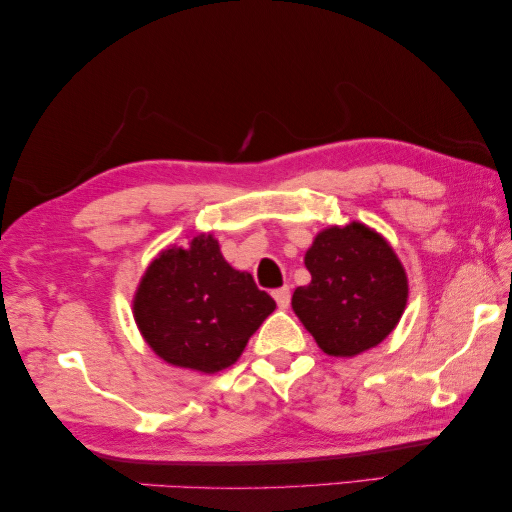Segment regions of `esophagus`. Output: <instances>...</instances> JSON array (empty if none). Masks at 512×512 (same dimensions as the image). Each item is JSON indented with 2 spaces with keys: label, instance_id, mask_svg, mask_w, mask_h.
<instances>
[{
  "label": "esophagus",
  "instance_id": "1",
  "mask_svg": "<svg viewBox=\"0 0 512 512\" xmlns=\"http://www.w3.org/2000/svg\"><path fill=\"white\" fill-rule=\"evenodd\" d=\"M272 297H274V300H277L279 309H286V306L290 304V288H288V286L277 288V290H274V293H272Z\"/></svg>",
  "mask_w": 512,
  "mask_h": 512
}]
</instances>
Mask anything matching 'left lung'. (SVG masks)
Returning a JSON list of instances; mask_svg holds the SVG:
<instances>
[{
	"mask_svg": "<svg viewBox=\"0 0 512 512\" xmlns=\"http://www.w3.org/2000/svg\"><path fill=\"white\" fill-rule=\"evenodd\" d=\"M311 283L295 288L293 311L329 357H357L396 329L410 283L396 251L361 222L322 229L306 249Z\"/></svg>",
	"mask_w": 512,
	"mask_h": 512,
	"instance_id": "left-lung-1",
	"label": "left lung"
}]
</instances>
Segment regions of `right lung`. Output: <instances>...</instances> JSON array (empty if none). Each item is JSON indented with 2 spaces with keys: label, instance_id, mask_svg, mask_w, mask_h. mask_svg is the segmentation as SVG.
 Here are the masks:
<instances>
[{
  "label": "right lung",
  "instance_id": "add662e5",
  "mask_svg": "<svg viewBox=\"0 0 512 512\" xmlns=\"http://www.w3.org/2000/svg\"><path fill=\"white\" fill-rule=\"evenodd\" d=\"M274 309L249 272L226 263L212 233L162 249L132 300L148 348L171 366L206 375L233 366Z\"/></svg>",
  "mask_w": 512,
  "mask_h": 512
}]
</instances>
